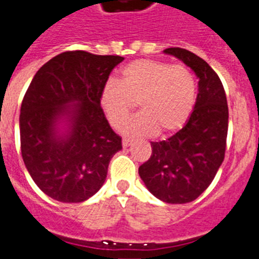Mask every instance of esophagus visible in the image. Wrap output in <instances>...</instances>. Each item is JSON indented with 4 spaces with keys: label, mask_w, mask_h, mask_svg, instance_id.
Here are the masks:
<instances>
[{
    "label": "esophagus",
    "mask_w": 259,
    "mask_h": 259,
    "mask_svg": "<svg viewBox=\"0 0 259 259\" xmlns=\"http://www.w3.org/2000/svg\"><path fill=\"white\" fill-rule=\"evenodd\" d=\"M132 143H133L132 139H127V138H124V139H122V146L124 147H129Z\"/></svg>",
    "instance_id": "obj_1"
}]
</instances>
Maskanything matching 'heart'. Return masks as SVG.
Wrapping results in <instances>:
<instances>
[{
    "mask_svg": "<svg viewBox=\"0 0 259 259\" xmlns=\"http://www.w3.org/2000/svg\"><path fill=\"white\" fill-rule=\"evenodd\" d=\"M197 81L189 67L156 60H137L122 69L120 81L108 80L100 106L112 126L129 116L135 102L142 112L121 125L126 135H166L185 125L195 102Z\"/></svg>",
    "mask_w": 259,
    "mask_h": 259,
    "instance_id": "heart-1",
    "label": "heart"
}]
</instances>
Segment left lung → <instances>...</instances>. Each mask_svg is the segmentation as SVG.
I'll return each instance as SVG.
<instances>
[{
  "instance_id": "left-lung-1",
  "label": "left lung",
  "mask_w": 259,
  "mask_h": 259,
  "mask_svg": "<svg viewBox=\"0 0 259 259\" xmlns=\"http://www.w3.org/2000/svg\"><path fill=\"white\" fill-rule=\"evenodd\" d=\"M194 71L198 94L188 121L162 142H151L152 154L139 167L147 189L159 200L181 204L197 199L216 176L225 157L229 108L221 80L203 59L184 48H166Z\"/></svg>"
}]
</instances>
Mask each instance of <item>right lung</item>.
Segmentation results:
<instances>
[{"label":"right lung","instance_id":"1","mask_svg":"<svg viewBox=\"0 0 259 259\" xmlns=\"http://www.w3.org/2000/svg\"><path fill=\"white\" fill-rule=\"evenodd\" d=\"M124 57L60 53L34 75L20 108L21 156L45 194L84 202L105 184L121 138L108 124L100 94Z\"/></svg>","mask_w":259,"mask_h":259}]
</instances>
